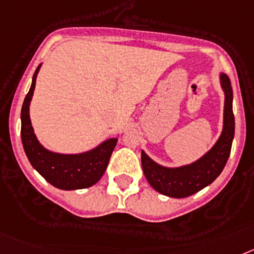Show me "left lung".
Returning <instances> with one entry per match:
<instances>
[{"label":"left lung","mask_w":254,"mask_h":254,"mask_svg":"<svg viewBox=\"0 0 254 254\" xmlns=\"http://www.w3.org/2000/svg\"><path fill=\"white\" fill-rule=\"evenodd\" d=\"M221 85L225 92L224 129L221 136L211 151L190 165L169 169L157 165L142 152V167L152 188L161 194L174 198H185L209 185L224 170L230 156L235 130L233 114V88L228 75L221 74Z\"/></svg>","instance_id":"left-lung-1"}]
</instances>
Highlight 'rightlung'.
Instances as JSON below:
<instances>
[{
	"instance_id": "add662e5",
	"label": "right lung",
	"mask_w": 254,
	"mask_h": 254,
	"mask_svg": "<svg viewBox=\"0 0 254 254\" xmlns=\"http://www.w3.org/2000/svg\"><path fill=\"white\" fill-rule=\"evenodd\" d=\"M38 70L39 66L21 107V142L26 157L32 166L56 188L64 190L89 188L102 178L118 138L107 139L97 148L80 154L54 153L43 148L33 133L29 119V103Z\"/></svg>"
}]
</instances>
